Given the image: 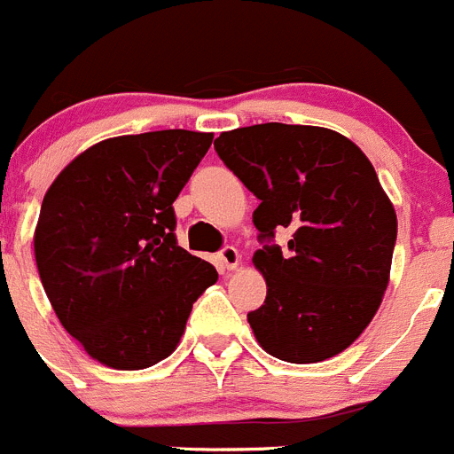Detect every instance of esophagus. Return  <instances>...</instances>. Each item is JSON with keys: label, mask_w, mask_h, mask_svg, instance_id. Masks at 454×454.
Masks as SVG:
<instances>
[{"label": "esophagus", "mask_w": 454, "mask_h": 454, "mask_svg": "<svg viewBox=\"0 0 454 454\" xmlns=\"http://www.w3.org/2000/svg\"><path fill=\"white\" fill-rule=\"evenodd\" d=\"M218 262L223 263L224 270H234L240 262V254L234 246H224L223 250L218 252Z\"/></svg>", "instance_id": "34e87169"}]
</instances>
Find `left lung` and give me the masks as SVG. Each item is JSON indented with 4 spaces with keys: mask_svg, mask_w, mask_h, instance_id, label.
<instances>
[{
    "mask_svg": "<svg viewBox=\"0 0 454 454\" xmlns=\"http://www.w3.org/2000/svg\"><path fill=\"white\" fill-rule=\"evenodd\" d=\"M223 163L259 200L252 223L266 302L247 314L259 346L316 364L352 346L388 286L398 218L368 156L325 127L266 122L215 138ZM284 231L289 246H274Z\"/></svg>",
    "mask_w": 454,
    "mask_h": 454,
    "instance_id": "8db88e82",
    "label": "left lung"
}]
</instances>
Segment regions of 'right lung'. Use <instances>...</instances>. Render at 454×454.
I'll list each match as a JSON object with an SVG mask.
<instances>
[{
	"instance_id": "1",
	"label": "right lung",
	"mask_w": 454,
	"mask_h": 454,
	"mask_svg": "<svg viewBox=\"0 0 454 454\" xmlns=\"http://www.w3.org/2000/svg\"><path fill=\"white\" fill-rule=\"evenodd\" d=\"M211 140L186 129L102 140L45 192L40 282L67 334L104 366L140 371L172 355L192 302L218 282L177 246L172 208Z\"/></svg>"
}]
</instances>
